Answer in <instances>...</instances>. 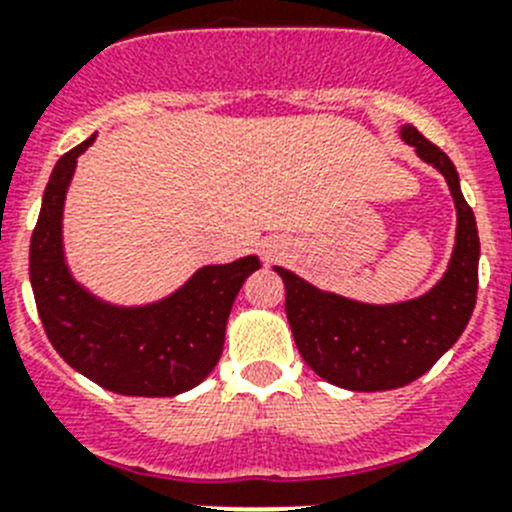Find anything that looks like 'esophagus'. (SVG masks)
<instances>
[{"mask_svg": "<svg viewBox=\"0 0 512 512\" xmlns=\"http://www.w3.org/2000/svg\"><path fill=\"white\" fill-rule=\"evenodd\" d=\"M265 255H267V257H272V255H275V247H270V250H267Z\"/></svg>", "mask_w": 512, "mask_h": 512, "instance_id": "1", "label": "esophagus"}]
</instances>
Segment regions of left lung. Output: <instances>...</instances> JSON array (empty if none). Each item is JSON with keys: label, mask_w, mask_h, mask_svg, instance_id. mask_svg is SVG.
Wrapping results in <instances>:
<instances>
[{"label": "left lung", "mask_w": 512, "mask_h": 512, "mask_svg": "<svg viewBox=\"0 0 512 512\" xmlns=\"http://www.w3.org/2000/svg\"><path fill=\"white\" fill-rule=\"evenodd\" d=\"M399 138L444 176L455 202V247L442 278L417 298L364 303L272 267L285 283V313L303 361L348 391L399 389L427 374L462 336L477 300L480 237L455 164L414 126H401Z\"/></svg>", "instance_id": "1"}]
</instances>
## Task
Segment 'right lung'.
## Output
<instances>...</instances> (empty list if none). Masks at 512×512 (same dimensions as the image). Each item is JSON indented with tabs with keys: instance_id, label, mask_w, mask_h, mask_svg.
I'll return each mask as SVG.
<instances>
[{
	"instance_id": "1",
	"label": "right lung",
	"mask_w": 512,
	"mask_h": 512,
	"mask_svg": "<svg viewBox=\"0 0 512 512\" xmlns=\"http://www.w3.org/2000/svg\"><path fill=\"white\" fill-rule=\"evenodd\" d=\"M75 146L52 169L30 242V283L47 338L78 374L123 396H176L202 384L224 348L229 310L260 257L204 265L174 293L123 305L100 298L73 275L65 255V199L80 154Z\"/></svg>"
}]
</instances>
